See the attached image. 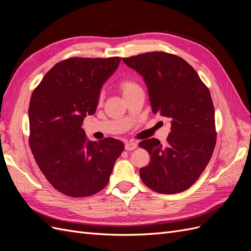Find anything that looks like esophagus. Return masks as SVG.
Here are the masks:
<instances>
[{"label": "esophagus", "mask_w": 251, "mask_h": 251, "mask_svg": "<svg viewBox=\"0 0 251 251\" xmlns=\"http://www.w3.org/2000/svg\"><path fill=\"white\" fill-rule=\"evenodd\" d=\"M135 149H137V143L130 141V142H126V151H133Z\"/></svg>", "instance_id": "1"}]
</instances>
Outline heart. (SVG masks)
Returning <instances> with one entry per match:
<instances>
[{"label": "heart", "mask_w": 251, "mask_h": 251, "mask_svg": "<svg viewBox=\"0 0 251 251\" xmlns=\"http://www.w3.org/2000/svg\"><path fill=\"white\" fill-rule=\"evenodd\" d=\"M137 83L134 82L133 80L130 79H124L119 82L118 88L120 90V92L123 93V95H126L127 93H130L132 90H134L135 88H137Z\"/></svg>", "instance_id": "heart-1"}]
</instances>
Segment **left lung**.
Wrapping results in <instances>:
<instances>
[{
	"instance_id": "8db88e82",
	"label": "left lung",
	"mask_w": 251,
	"mask_h": 251,
	"mask_svg": "<svg viewBox=\"0 0 251 251\" xmlns=\"http://www.w3.org/2000/svg\"><path fill=\"white\" fill-rule=\"evenodd\" d=\"M146 82L151 111L171 120L168 142H139L151 162L139 173L143 183L160 194L191 187L208 164L216 146L215 109L209 90L183 58L148 52L123 58Z\"/></svg>"
}]
</instances>
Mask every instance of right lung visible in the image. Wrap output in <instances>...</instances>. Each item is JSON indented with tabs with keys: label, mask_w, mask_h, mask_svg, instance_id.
Instances as JSON below:
<instances>
[{
	"label": "right lung",
	"mask_w": 251,
	"mask_h": 251,
	"mask_svg": "<svg viewBox=\"0 0 251 251\" xmlns=\"http://www.w3.org/2000/svg\"><path fill=\"white\" fill-rule=\"evenodd\" d=\"M120 57H71L53 66L31 95L29 146L44 176L70 197L92 196L108 184L125 144L87 139L81 125L93 115L103 83Z\"/></svg>",
	"instance_id": "add662e5"
}]
</instances>
